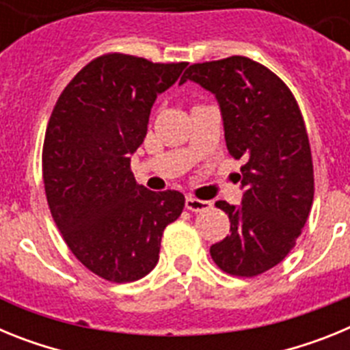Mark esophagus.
Instances as JSON below:
<instances>
[{
	"instance_id": "1",
	"label": "esophagus",
	"mask_w": 350,
	"mask_h": 350,
	"mask_svg": "<svg viewBox=\"0 0 350 350\" xmlns=\"http://www.w3.org/2000/svg\"><path fill=\"white\" fill-rule=\"evenodd\" d=\"M212 206V203L205 202V200H198L194 196H185V208L189 212H203V210H208Z\"/></svg>"
}]
</instances>
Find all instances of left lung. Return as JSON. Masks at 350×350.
<instances>
[{"label":"left lung","instance_id":"1","mask_svg":"<svg viewBox=\"0 0 350 350\" xmlns=\"http://www.w3.org/2000/svg\"><path fill=\"white\" fill-rule=\"evenodd\" d=\"M194 80L221 105L226 147L242 165V206L215 202L231 233L210 247L213 262L234 277H256L296 245L314 202L310 144L295 96L261 63L231 55L191 64Z\"/></svg>","mask_w":350,"mask_h":350}]
</instances>
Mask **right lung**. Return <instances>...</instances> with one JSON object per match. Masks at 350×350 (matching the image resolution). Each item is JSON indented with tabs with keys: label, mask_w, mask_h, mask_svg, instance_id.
<instances>
[{
	"label": "right lung",
	"mask_w": 350,
	"mask_h": 350,
	"mask_svg": "<svg viewBox=\"0 0 350 350\" xmlns=\"http://www.w3.org/2000/svg\"><path fill=\"white\" fill-rule=\"evenodd\" d=\"M185 64L108 52L71 79L49 119L42 173L52 219L73 256L110 282L152 270L163 231L184 208L178 191L138 185L129 154L144 144L157 94Z\"/></svg>",
	"instance_id": "obj_1"
}]
</instances>
